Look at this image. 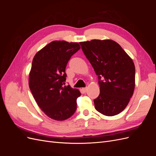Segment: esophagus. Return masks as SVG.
Wrapping results in <instances>:
<instances>
[{
  "mask_svg": "<svg viewBox=\"0 0 156 156\" xmlns=\"http://www.w3.org/2000/svg\"><path fill=\"white\" fill-rule=\"evenodd\" d=\"M83 90L84 91V92H87V88L86 87V88H83Z\"/></svg>",
  "mask_w": 156,
  "mask_h": 156,
  "instance_id": "esophagus-1",
  "label": "esophagus"
}]
</instances>
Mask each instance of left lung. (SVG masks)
Returning <instances> with one entry per match:
<instances>
[{
    "mask_svg": "<svg viewBox=\"0 0 156 156\" xmlns=\"http://www.w3.org/2000/svg\"><path fill=\"white\" fill-rule=\"evenodd\" d=\"M79 44L98 75L100 94L94 100L95 108L108 116L119 114L133 94L135 68L133 60L111 40H92Z\"/></svg>",
    "mask_w": 156,
    "mask_h": 156,
    "instance_id": "left-lung-1",
    "label": "left lung"
}]
</instances>
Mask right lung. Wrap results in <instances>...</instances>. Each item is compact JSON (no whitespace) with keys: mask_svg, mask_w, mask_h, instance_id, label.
I'll return each instance as SVG.
<instances>
[{"mask_svg":"<svg viewBox=\"0 0 156 156\" xmlns=\"http://www.w3.org/2000/svg\"><path fill=\"white\" fill-rule=\"evenodd\" d=\"M81 48L78 43L53 41L35 55L29 73V88L45 114L62 121L72 116L77 108L78 89L64 86L66 67L71 56Z\"/></svg>","mask_w":156,"mask_h":156,"instance_id":"add662e5","label":"right lung"}]
</instances>
